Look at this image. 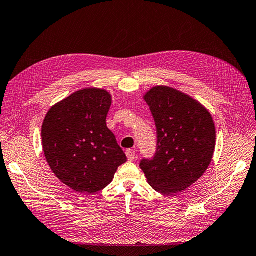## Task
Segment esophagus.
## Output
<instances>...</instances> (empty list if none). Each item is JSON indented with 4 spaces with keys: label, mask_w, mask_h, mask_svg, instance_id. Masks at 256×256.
Here are the masks:
<instances>
[{
    "label": "esophagus",
    "mask_w": 256,
    "mask_h": 256,
    "mask_svg": "<svg viewBox=\"0 0 256 256\" xmlns=\"http://www.w3.org/2000/svg\"><path fill=\"white\" fill-rule=\"evenodd\" d=\"M126 154L128 159L130 160V162H133V160H135V152L133 150H128Z\"/></svg>",
    "instance_id": "esophagus-1"
}]
</instances>
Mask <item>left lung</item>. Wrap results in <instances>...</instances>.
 <instances>
[{"label":"left lung","mask_w":256,"mask_h":256,"mask_svg":"<svg viewBox=\"0 0 256 256\" xmlns=\"http://www.w3.org/2000/svg\"><path fill=\"white\" fill-rule=\"evenodd\" d=\"M144 99L157 128V148L154 157L142 159L140 167L157 192L184 191L212 162L216 145L212 118L198 101L170 87H154Z\"/></svg>","instance_id":"obj_1"}]
</instances>
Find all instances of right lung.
Returning <instances> with one entry per match:
<instances>
[{
  "label": "right lung",
  "mask_w": 256,
  "mask_h": 256,
  "mask_svg": "<svg viewBox=\"0 0 256 256\" xmlns=\"http://www.w3.org/2000/svg\"><path fill=\"white\" fill-rule=\"evenodd\" d=\"M111 96L104 89L76 92L48 112L41 130L53 174L75 192L96 193L114 179L126 156L106 118Z\"/></svg>",
  "instance_id": "obj_1"
}]
</instances>
